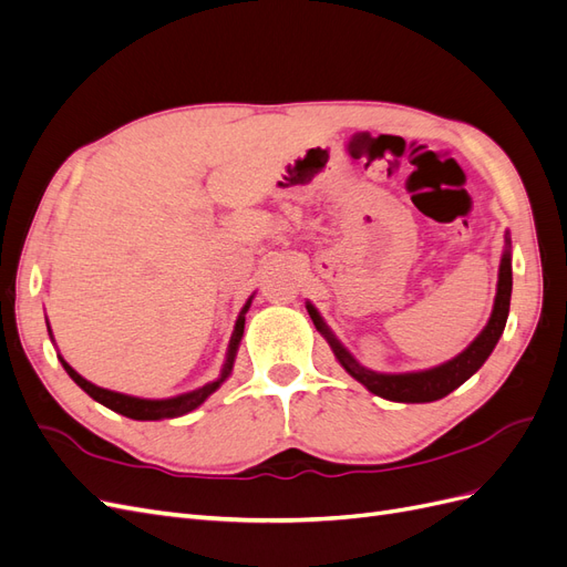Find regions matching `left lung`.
Returning <instances> with one entry per match:
<instances>
[{"label": "left lung", "mask_w": 567, "mask_h": 567, "mask_svg": "<svg viewBox=\"0 0 567 567\" xmlns=\"http://www.w3.org/2000/svg\"><path fill=\"white\" fill-rule=\"evenodd\" d=\"M511 288H513L511 241L506 236V250L502 255V265H499V284H496L492 317L483 329V333H480L461 354L450 359V362H444V364H440L435 369H427V371H414V373H379V371L364 369L346 348L340 346V340L331 333L329 326L323 323V319L315 310V305L307 302V312H310L317 331L326 340H329V346H331L338 362L342 364V369H346L354 381H359L367 390L379 394V398H383V400L419 404V402H435V400L447 398L452 390L466 383L471 375L487 362V357L492 354L494 346L499 342V338L504 333V326L508 319V307H511Z\"/></svg>", "instance_id": "8db88e82"}]
</instances>
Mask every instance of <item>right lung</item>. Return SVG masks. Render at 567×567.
<instances>
[{
	"instance_id": "obj_1",
	"label": "right lung",
	"mask_w": 567,
	"mask_h": 567,
	"mask_svg": "<svg viewBox=\"0 0 567 567\" xmlns=\"http://www.w3.org/2000/svg\"><path fill=\"white\" fill-rule=\"evenodd\" d=\"M250 300H252V296H250ZM250 300L244 305L241 315H238V319H236L234 333H231V340H229V350H227V362H225V367H221L219 379L213 381V383H205V385L198 388V390L177 394V398H169V400H142V398H132V394L113 392V390H106V388H99V385L90 383L87 379H82V375H80L71 364H68L61 354H59V362L63 364L65 373L71 375V379H73L84 392H87L92 400H96L99 404L109 406L111 411H117V414H123V416L134 419V421L177 419V416L188 414V411H194L196 406H200L221 383H225V381L229 379L231 367H234V357H236V350H238V342H241V338H244L246 312H248V307H250ZM47 329H49V326H47ZM49 333H51V329H49Z\"/></svg>"
}]
</instances>
